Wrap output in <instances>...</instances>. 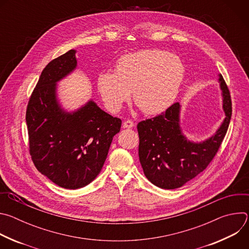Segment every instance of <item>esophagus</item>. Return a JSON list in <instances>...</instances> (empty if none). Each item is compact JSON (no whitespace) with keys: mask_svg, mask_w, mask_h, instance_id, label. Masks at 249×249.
Here are the masks:
<instances>
[{"mask_svg":"<svg viewBox=\"0 0 249 249\" xmlns=\"http://www.w3.org/2000/svg\"><path fill=\"white\" fill-rule=\"evenodd\" d=\"M134 122L131 120H126L123 122V128H133Z\"/></svg>","mask_w":249,"mask_h":249,"instance_id":"34e87169","label":"esophagus"}]
</instances>
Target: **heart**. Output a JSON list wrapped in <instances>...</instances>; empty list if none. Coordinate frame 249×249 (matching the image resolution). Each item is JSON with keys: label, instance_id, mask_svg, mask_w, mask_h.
<instances>
[{"label": "heart", "instance_id": "b5f03b06", "mask_svg": "<svg viewBox=\"0 0 249 249\" xmlns=\"http://www.w3.org/2000/svg\"><path fill=\"white\" fill-rule=\"evenodd\" d=\"M185 75L178 56L162 50H146L120 57L115 73L97 77V89L110 111L117 112L129 99L146 114H159L174 102Z\"/></svg>", "mask_w": 249, "mask_h": 249}]
</instances>
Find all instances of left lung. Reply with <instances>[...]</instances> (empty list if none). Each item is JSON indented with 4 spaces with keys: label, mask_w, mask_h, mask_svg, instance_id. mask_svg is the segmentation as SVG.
I'll return each mask as SVG.
<instances>
[{
    "label": "left lung",
    "mask_w": 249,
    "mask_h": 249,
    "mask_svg": "<svg viewBox=\"0 0 249 249\" xmlns=\"http://www.w3.org/2000/svg\"><path fill=\"white\" fill-rule=\"evenodd\" d=\"M219 83L226 118L209 139L194 143L183 135L178 102L165 112L137 125L140 162L147 178L156 186L162 189L183 186L206 169L218 153L231 117V94L222 75H219Z\"/></svg>",
    "instance_id": "obj_1"
}]
</instances>
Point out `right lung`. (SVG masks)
Here are the masks:
<instances>
[{
  "instance_id": "right-lung-1",
  "label": "right lung",
  "mask_w": 249,
  "mask_h": 249,
  "mask_svg": "<svg viewBox=\"0 0 249 249\" xmlns=\"http://www.w3.org/2000/svg\"><path fill=\"white\" fill-rule=\"evenodd\" d=\"M76 68L73 49L48 63L29 98L25 116L35 167L66 189L85 187L98 175L122 123L92 100L73 112L61 107L57 83Z\"/></svg>"
}]
</instances>
